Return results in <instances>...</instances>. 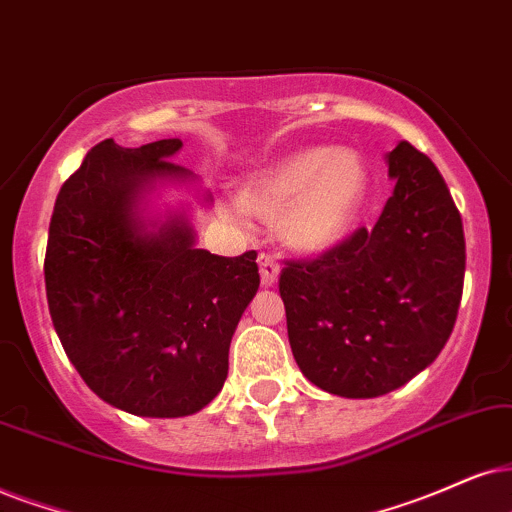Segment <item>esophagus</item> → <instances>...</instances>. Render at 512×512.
Here are the masks:
<instances>
[{"mask_svg":"<svg viewBox=\"0 0 512 512\" xmlns=\"http://www.w3.org/2000/svg\"><path fill=\"white\" fill-rule=\"evenodd\" d=\"M257 262H260L262 286L271 288L278 281V274H281V264H278L276 257H271V255H260L257 257Z\"/></svg>","mask_w":512,"mask_h":512,"instance_id":"1","label":"esophagus"}]
</instances>
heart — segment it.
I'll return each instance as SVG.
<instances>
[{"instance_id": "b5f03b06", "label": "heart", "mask_w": 512, "mask_h": 512, "mask_svg": "<svg viewBox=\"0 0 512 512\" xmlns=\"http://www.w3.org/2000/svg\"><path fill=\"white\" fill-rule=\"evenodd\" d=\"M366 193L368 170L359 153L304 146L257 174L245 186L243 205L267 222L281 219L290 248L323 252L349 234Z\"/></svg>"}]
</instances>
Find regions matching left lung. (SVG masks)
Segmentation results:
<instances>
[{
  "instance_id": "1",
  "label": "left lung",
  "mask_w": 512,
  "mask_h": 512,
  "mask_svg": "<svg viewBox=\"0 0 512 512\" xmlns=\"http://www.w3.org/2000/svg\"><path fill=\"white\" fill-rule=\"evenodd\" d=\"M385 160L394 191L378 222L278 278L297 366L347 399L380 397L428 368L463 295V222L442 174L409 141Z\"/></svg>"
}]
</instances>
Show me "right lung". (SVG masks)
I'll return each instance as SVG.
<instances>
[{
  "label": "right lung",
  "mask_w": 512,
  "mask_h": 512,
  "mask_svg": "<svg viewBox=\"0 0 512 512\" xmlns=\"http://www.w3.org/2000/svg\"><path fill=\"white\" fill-rule=\"evenodd\" d=\"M179 148V139L94 146L58 191L44 260L68 359L96 397L144 418L191 416L217 397L231 338L260 288L255 250H200L184 205H148L163 186L198 193L196 174L170 160Z\"/></svg>",
  "instance_id": "right-lung-1"
}]
</instances>
